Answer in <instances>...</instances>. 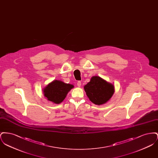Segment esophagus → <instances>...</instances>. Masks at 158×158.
<instances>
[{"instance_id":"esophagus-1","label":"esophagus","mask_w":158,"mask_h":158,"mask_svg":"<svg viewBox=\"0 0 158 158\" xmlns=\"http://www.w3.org/2000/svg\"><path fill=\"white\" fill-rule=\"evenodd\" d=\"M77 85L78 87H81V81H78L77 82Z\"/></svg>"}]
</instances>
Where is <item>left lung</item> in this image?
Segmentation results:
<instances>
[{
  "instance_id": "obj_1",
  "label": "left lung",
  "mask_w": 158,
  "mask_h": 158,
  "mask_svg": "<svg viewBox=\"0 0 158 158\" xmlns=\"http://www.w3.org/2000/svg\"><path fill=\"white\" fill-rule=\"evenodd\" d=\"M86 95L90 101L96 105L105 104L112 97L114 93V86L101 77L95 76L90 82L84 86Z\"/></svg>"
}]
</instances>
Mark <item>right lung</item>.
Segmentation results:
<instances>
[{
    "label": "right lung",
    "instance_id": "1",
    "mask_svg": "<svg viewBox=\"0 0 158 158\" xmlns=\"http://www.w3.org/2000/svg\"><path fill=\"white\" fill-rule=\"evenodd\" d=\"M73 88V85L54 80L44 88L43 93L47 100L59 104L65 99L68 92Z\"/></svg>",
    "mask_w": 158,
    "mask_h": 158
}]
</instances>
